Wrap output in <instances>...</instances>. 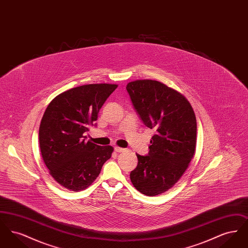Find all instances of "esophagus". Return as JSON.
<instances>
[{"instance_id":"34e87169","label":"esophagus","mask_w":248,"mask_h":248,"mask_svg":"<svg viewBox=\"0 0 248 248\" xmlns=\"http://www.w3.org/2000/svg\"><path fill=\"white\" fill-rule=\"evenodd\" d=\"M114 151H115L116 153H123V152H124V151H125V149H124V148H120V147H114Z\"/></svg>"}]
</instances>
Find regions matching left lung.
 Returning a JSON list of instances; mask_svg holds the SVG:
<instances>
[{
    "label": "left lung",
    "mask_w": 248,
    "mask_h": 248,
    "mask_svg": "<svg viewBox=\"0 0 248 248\" xmlns=\"http://www.w3.org/2000/svg\"><path fill=\"white\" fill-rule=\"evenodd\" d=\"M126 90L143 124L155 131L149 154H137L130 179L140 192L155 196L171 189L188 168L196 146V117L189 101L164 83L138 80Z\"/></svg>",
    "instance_id": "8db88e82"
}]
</instances>
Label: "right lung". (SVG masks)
<instances>
[{"mask_svg":"<svg viewBox=\"0 0 248 248\" xmlns=\"http://www.w3.org/2000/svg\"><path fill=\"white\" fill-rule=\"evenodd\" d=\"M117 84L96 83L71 88L48 105L39 129L40 149L50 175L66 189L79 191L98 177L111 146L85 141L98 112Z\"/></svg>","mask_w":248,"mask_h":248,"instance_id":"obj_1","label":"right lung"}]
</instances>
